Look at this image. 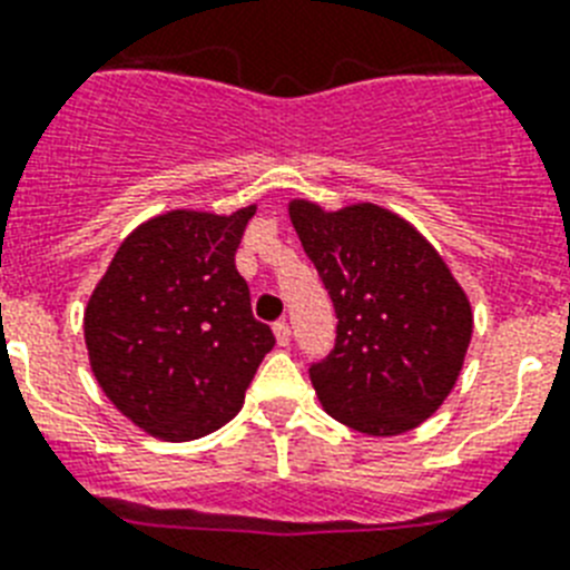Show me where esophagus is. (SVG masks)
Segmentation results:
<instances>
[{
    "label": "esophagus",
    "mask_w": 570,
    "mask_h": 570,
    "mask_svg": "<svg viewBox=\"0 0 570 570\" xmlns=\"http://www.w3.org/2000/svg\"><path fill=\"white\" fill-rule=\"evenodd\" d=\"M274 335H276V343H279V346H288V343H291V326L285 323V320H279V323H276Z\"/></svg>",
    "instance_id": "34e87169"
}]
</instances>
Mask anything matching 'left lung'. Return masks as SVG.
Returning a JSON list of instances; mask_svg holds the SVG:
<instances>
[{
	"mask_svg": "<svg viewBox=\"0 0 570 570\" xmlns=\"http://www.w3.org/2000/svg\"><path fill=\"white\" fill-rule=\"evenodd\" d=\"M337 314V341L312 384L332 420L370 436L420 428L463 370L474 314L445 258L411 220L361 204H288Z\"/></svg>",
	"mask_w": 570,
	"mask_h": 570,
	"instance_id": "left-lung-1",
	"label": "left lung"
}]
</instances>
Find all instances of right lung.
<instances>
[{
	"mask_svg": "<svg viewBox=\"0 0 570 570\" xmlns=\"http://www.w3.org/2000/svg\"><path fill=\"white\" fill-rule=\"evenodd\" d=\"M256 204L171 209L127 235L83 308L98 387L145 434L186 443L242 411L274 332L250 312L235 250Z\"/></svg>",
	"mask_w": 570,
	"mask_h": 570,
	"instance_id": "obj_1",
	"label": "right lung"
}]
</instances>
